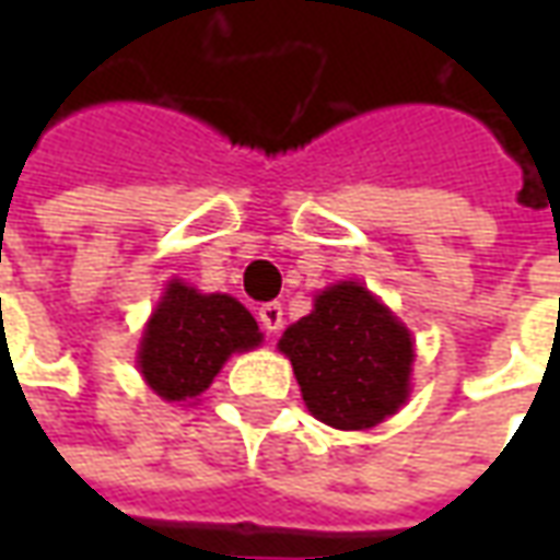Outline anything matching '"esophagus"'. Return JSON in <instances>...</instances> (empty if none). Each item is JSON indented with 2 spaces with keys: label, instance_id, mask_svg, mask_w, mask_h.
<instances>
[{
  "label": "esophagus",
  "instance_id": "esophagus-1",
  "mask_svg": "<svg viewBox=\"0 0 560 560\" xmlns=\"http://www.w3.org/2000/svg\"><path fill=\"white\" fill-rule=\"evenodd\" d=\"M260 324L267 332H279L281 324H284V312H281V303H264L260 305Z\"/></svg>",
  "mask_w": 560,
  "mask_h": 560
}]
</instances>
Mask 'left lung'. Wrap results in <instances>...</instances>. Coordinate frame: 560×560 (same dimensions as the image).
I'll return each mask as SVG.
<instances>
[{"instance_id":"obj_1","label":"left lung","mask_w":560,"mask_h":560,"mask_svg":"<svg viewBox=\"0 0 560 560\" xmlns=\"http://www.w3.org/2000/svg\"><path fill=\"white\" fill-rule=\"evenodd\" d=\"M279 348L291 357L308 411L327 425L369 429L408 399L411 336L357 281L320 293Z\"/></svg>"}]
</instances>
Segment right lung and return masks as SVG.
Wrapping results in <instances>:
<instances>
[{
    "mask_svg": "<svg viewBox=\"0 0 560 560\" xmlns=\"http://www.w3.org/2000/svg\"><path fill=\"white\" fill-rule=\"evenodd\" d=\"M255 345H260V332L243 303L173 281L147 324L138 363L161 399L185 401L212 384L233 351Z\"/></svg>",
    "mask_w": 560,
    "mask_h": 560,
    "instance_id": "1",
    "label": "right lung"
}]
</instances>
